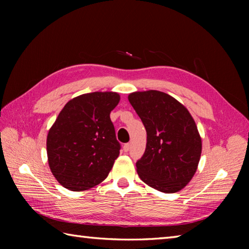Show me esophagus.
Masks as SVG:
<instances>
[{"label":"esophagus","mask_w":249,"mask_h":249,"mask_svg":"<svg viewBox=\"0 0 249 249\" xmlns=\"http://www.w3.org/2000/svg\"><path fill=\"white\" fill-rule=\"evenodd\" d=\"M129 150H130V144H129V143H126V144L123 145V151H124L125 153H127Z\"/></svg>","instance_id":"obj_1"}]
</instances>
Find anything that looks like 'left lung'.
<instances>
[{"label": "left lung", "instance_id": "left-lung-1", "mask_svg": "<svg viewBox=\"0 0 249 249\" xmlns=\"http://www.w3.org/2000/svg\"><path fill=\"white\" fill-rule=\"evenodd\" d=\"M146 130V149L137 173L150 187L165 194L179 192L199 165L202 141L192 114L174 97L156 89L128 95Z\"/></svg>", "mask_w": 249, "mask_h": 249}]
</instances>
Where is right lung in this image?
I'll return each instance as SVG.
<instances>
[{
  "label": "right lung",
  "instance_id": "right-lung-1",
  "mask_svg": "<svg viewBox=\"0 0 249 249\" xmlns=\"http://www.w3.org/2000/svg\"><path fill=\"white\" fill-rule=\"evenodd\" d=\"M120 98L115 92L87 93L61 110L47 136V156L63 187L83 192L108 177L121 149L110 120Z\"/></svg>",
  "mask_w": 249,
  "mask_h": 249
}]
</instances>
